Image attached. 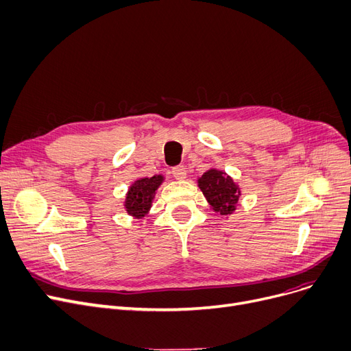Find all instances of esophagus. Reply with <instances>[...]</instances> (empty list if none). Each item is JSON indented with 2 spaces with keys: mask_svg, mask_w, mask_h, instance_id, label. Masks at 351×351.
Returning <instances> with one entry per match:
<instances>
[{
  "mask_svg": "<svg viewBox=\"0 0 351 351\" xmlns=\"http://www.w3.org/2000/svg\"><path fill=\"white\" fill-rule=\"evenodd\" d=\"M173 176L177 180H184L187 177V169L184 165H176L173 167Z\"/></svg>",
  "mask_w": 351,
  "mask_h": 351,
  "instance_id": "1",
  "label": "esophagus"
}]
</instances>
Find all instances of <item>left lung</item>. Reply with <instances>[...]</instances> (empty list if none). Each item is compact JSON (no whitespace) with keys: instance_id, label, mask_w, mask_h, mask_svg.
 I'll use <instances>...</instances> for the list:
<instances>
[{"instance_id":"obj_1","label":"left lung","mask_w":351,"mask_h":351,"mask_svg":"<svg viewBox=\"0 0 351 351\" xmlns=\"http://www.w3.org/2000/svg\"><path fill=\"white\" fill-rule=\"evenodd\" d=\"M198 187L203 191L214 211L220 213L221 215H228L236 210L240 190L226 173L208 170L198 180Z\"/></svg>"}]
</instances>
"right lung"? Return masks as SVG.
<instances>
[{"mask_svg": "<svg viewBox=\"0 0 351 351\" xmlns=\"http://www.w3.org/2000/svg\"><path fill=\"white\" fill-rule=\"evenodd\" d=\"M161 182V176L137 180L134 184L130 187L125 198V208L128 214L137 217V219L144 217L148 213L149 207H152L154 193Z\"/></svg>", "mask_w": 351, "mask_h": 351, "instance_id": "add662e5", "label": "right lung"}]
</instances>
